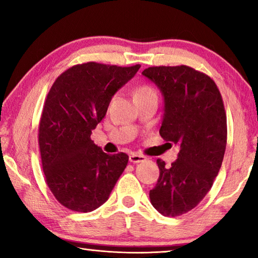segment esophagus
<instances>
[{"mask_svg": "<svg viewBox=\"0 0 258 258\" xmlns=\"http://www.w3.org/2000/svg\"><path fill=\"white\" fill-rule=\"evenodd\" d=\"M130 161L131 163H133V164H138V163H143V161H146V157L145 156H142V155H139V154H131L130 155Z\"/></svg>", "mask_w": 258, "mask_h": 258, "instance_id": "1", "label": "esophagus"}]
</instances>
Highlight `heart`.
I'll return each mask as SVG.
<instances>
[{
    "mask_svg": "<svg viewBox=\"0 0 258 258\" xmlns=\"http://www.w3.org/2000/svg\"><path fill=\"white\" fill-rule=\"evenodd\" d=\"M146 92H155V90L152 89L151 86L143 85V86L140 87V89L137 91V93H135V94H139V93H146Z\"/></svg>",
    "mask_w": 258,
    "mask_h": 258,
    "instance_id": "obj_1",
    "label": "heart"
}]
</instances>
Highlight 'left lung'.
<instances>
[{"mask_svg": "<svg viewBox=\"0 0 258 258\" xmlns=\"http://www.w3.org/2000/svg\"><path fill=\"white\" fill-rule=\"evenodd\" d=\"M142 75L163 93L159 134L180 146L169 167L157 159L159 177L150 202L161 215L180 216L202 202L221 168L228 135L223 100L211 77L183 64L149 67Z\"/></svg>", "mask_w": 258, "mask_h": 258, "instance_id": "8db88e82", "label": "left lung"}]
</instances>
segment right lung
Listing matches in <instances>:
<instances>
[{
	"label": "right lung",
	"instance_id": "add662e5",
	"mask_svg": "<svg viewBox=\"0 0 258 258\" xmlns=\"http://www.w3.org/2000/svg\"><path fill=\"white\" fill-rule=\"evenodd\" d=\"M98 62L73 66L56 78L43 107L38 145L46 184L58 202L87 213L108 200L127 165L124 152L108 155L91 140L117 91L140 69Z\"/></svg>",
	"mask_w": 258,
	"mask_h": 258
}]
</instances>
